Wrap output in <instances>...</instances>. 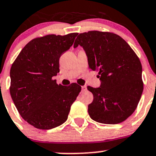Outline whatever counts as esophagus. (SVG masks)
Instances as JSON below:
<instances>
[{
  "label": "esophagus",
  "mask_w": 156,
  "mask_h": 156,
  "mask_svg": "<svg viewBox=\"0 0 156 156\" xmlns=\"http://www.w3.org/2000/svg\"><path fill=\"white\" fill-rule=\"evenodd\" d=\"M87 90V87L85 85H83L82 86V91H85Z\"/></svg>",
  "instance_id": "1"
}]
</instances>
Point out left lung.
Wrapping results in <instances>:
<instances>
[{
  "label": "left lung",
  "instance_id": "left-lung-1",
  "mask_svg": "<svg viewBox=\"0 0 156 156\" xmlns=\"http://www.w3.org/2000/svg\"><path fill=\"white\" fill-rule=\"evenodd\" d=\"M83 47L88 67L98 71L100 85L88 86L94 100L88 112L92 120L117 124L137 108L144 89L142 66L137 55L120 36L107 32L80 33L73 48Z\"/></svg>",
  "mask_w": 156,
  "mask_h": 156
}]
</instances>
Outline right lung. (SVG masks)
I'll return each instance as SVG.
<instances>
[{"instance_id":"obj_1","label":"right lung","mask_w":156,"mask_h":156,"mask_svg":"<svg viewBox=\"0 0 156 156\" xmlns=\"http://www.w3.org/2000/svg\"><path fill=\"white\" fill-rule=\"evenodd\" d=\"M78 33L48 35L27 43L10 69V94L25 121L40 129L64 123L81 86L56 84L59 58L70 49Z\"/></svg>"}]
</instances>
